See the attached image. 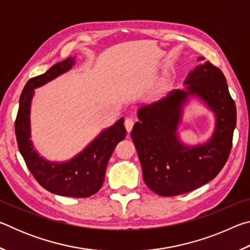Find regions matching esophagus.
Listing matches in <instances>:
<instances>
[{"label": "esophagus", "mask_w": 250, "mask_h": 250, "mask_svg": "<svg viewBox=\"0 0 250 250\" xmlns=\"http://www.w3.org/2000/svg\"><path fill=\"white\" fill-rule=\"evenodd\" d=\"M133 125H134V121L131 119V118H126V119L125 120V129H126V131H128V132H130V131L132 130Z\"/></svg>", "instance_id": "34e87169"}]
</instances>
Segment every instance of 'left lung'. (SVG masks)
I'll list each match as a JSON object with an SVG mask.
<instances>
[{
  "instance_id": "left-lung-1",
  "label": "left lung",
  "mask_w": 250,
  "mask_h": 250,
  "mask_svg": "<svg viewBox=\"0 0 250 250\" xmlns=\"http://www.w3.org/2000/svg\"><path fill=\"white\" fill-rule=\"evenodd\" d=\"M189 73L188 90H173L162 99L139 110V122L131 138L140 160L143 180L161 196L188 193L216 177L227 162L236 125V105L226 78L218 67L204 57ZM196 94L217 115V126L211 140L203 146H183L175 131L181 105L188 95Z\"/></svg>"
}]
</instances>
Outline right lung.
<instances>
[{
	"instance_id": "obj_1",
	"label": "right lung",
	"mask_w": 250,
	"mask_h": 250,
	"mask_svg": "<svg viewBox=\"0 0 250 250\" xmlns=\"http://www.w3.org/2000/svg\"><path fill=\"white\" fill-rule=\"evenodd\" d=\"M74 58L69 57L28 80L20 97V107L15 119V135L19 150L32 175L48 192L70 197H89L101 188L105 167L118 143L126 134L124 118L103 131L82 153L66 163H50L36 153L29 140V107L34 88L40 87L69 70Z\"/></svg>"
}]
</instances>
